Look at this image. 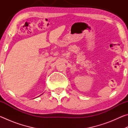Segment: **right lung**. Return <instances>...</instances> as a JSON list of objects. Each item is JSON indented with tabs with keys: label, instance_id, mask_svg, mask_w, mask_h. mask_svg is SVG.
Returning <instances> with one entry per match:
<instances>
[{
	"label": "right lung",
	"instance_id": "add662e5",
	"mask_svg": "<svg viewBox=\"0 0 128 128\" xmlns=\"http://www.w3.org/2000/svg\"><path fill=\"white\" fill-rule=\"evenodd\" d=\"M41 95H42V94H41Z\"/></svg>",
	"mask_w": 128,
	"mask_h": 128
}]
</instances>
